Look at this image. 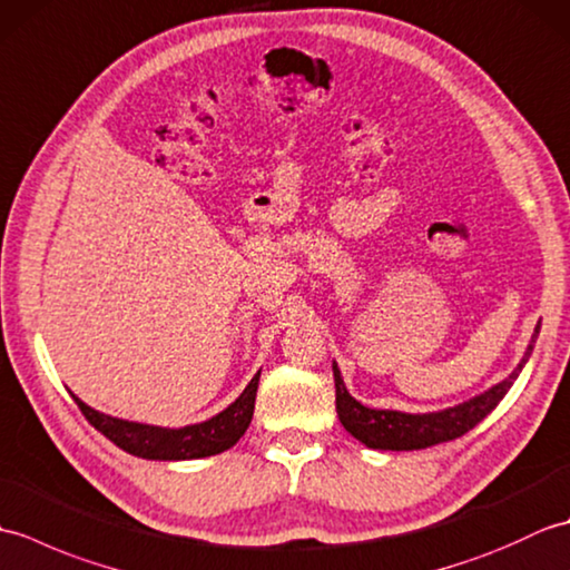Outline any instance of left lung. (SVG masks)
I'll use <instances>...</instances> for the list:
<instances>
[{
	"label": "left lung",
	"mask_w": 570,
	"mask_h": 570,
	"mask_svg": "<svg viewBox=\"0 0 570 570\" xmlns=\"http://www.w3.org/2000/svg\"><path fill=\"white\" fill-rule=\"evenodd\" d=\"M539 328L541 323L534 328V335H531V341L527 345V353L519 360V365L512 370L510 377L490 386L488 392L468 399L463 404L448 406L441 411H429V414H406V411L396 409H370L365 404H360L355 396H350L343 382V374L337 370V362H333L337 419H341L350 435H355L360 443L374 448V451H421V448L460 439V435L468 433L470 429H475L478 423L502 402L504 394L510 392V386L519 377V372L524 370L531 353H534Z\"/></svg>",
	"instance_id": "left-lung-1"
}]
</instances>
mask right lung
<instances>
[{
    "label": "right lung",
    "mask_w": 570,
    "mask_h": 570,
    "mask_svg": "<svg viewBox=\"0 0 570 570\" xmlns=\"http://www.w3.org/2000/svg\"><path fill=\"white\" fill-rule=\"evenodd\" d=\"M259 374L262 370L254 374L252 382L245 386V392L225 411H220V414L208 421L190 423V426L184 429L149 426V423L115 419L102 414V411H95L76 394H72V399H76L78 409L95 429L131 455L147 460H196L223 453L245 435L254 414Z\"/></svg>",
    "instance_id": "right-lung-1"
}]
</instances>
